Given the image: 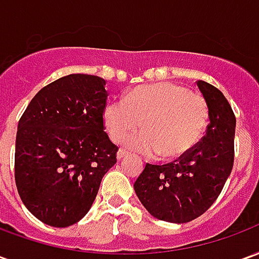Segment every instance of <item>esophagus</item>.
<instances>
[{"label": "esophagus", "mask_w": 259, "mask_h": 259, "mask_svg": "<svg viewBox=\"0 0 259 259\" xmlns=\"http://www.w3.org/2000/svg\"><path fill=\"white\" fill-rule=\"evenodd\" d=\"M126 155H127V151H124L123 148H120V150L118 151V154H116V158H118L119 161H120V159L126 157Z\"/></svg>", "instance_id": "34e87169"}]
</instances>
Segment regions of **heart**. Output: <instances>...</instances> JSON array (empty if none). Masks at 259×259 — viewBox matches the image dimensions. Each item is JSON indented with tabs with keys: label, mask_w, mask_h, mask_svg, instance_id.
I'll list each match as a JSON object with an SVG mask.
<instances>
[{
	"label": "heart",
	"mask_w": 259,
	"mask_h": 259,
	"mask_svg": "<svg viewBox=\"0 0 259 259\" xmlns=\"http://www.w3.org/2000/svg\"><path fill=\"white\" fill-rule=\"evenodd\" d=\"M209 109L205 98L187 87L162 81L136 87L123 101L108 102L102 120L111 140L120 143L143 123L144 133L129 136L123 144L148 157L179 159L204 135Z\"/></svg>",
	"instance_id": "heart-1"
}]
</instances>
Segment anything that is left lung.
Here are the masks:
<instances>
[{"label":"left lung","instance_id":"left-lung-1","mask_svg":"<svg viewBox=\"0 0 259 259\" xmlns=\"http://www.w3.org/2000/svg\"><path fill=\"white\" fill-rule=\"evenodd\" d=\"M209 109L205 136L187 155L165 165L147 163L135 182L136 194L157 219L190 222L217 201L232 172L236 116L217 87L197 81Z\"/></svg>","mask_w":259,"mask_h":259}]
</instances>
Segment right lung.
I'll list each match as a JSON object with an SVG mask.
<instances>
[{
	"mask_svg": "<svg viewBox=\"0 0 259 259\" xmlns=\"http://www.w3.org/2000/svg\"><path fill=\"white\" fill-rule=\"evenodd\" d=\"M107 81L68 74L33 97L18 123L15 182L26 208L42 223L66 228L96 200L118 147L104 132Z\"/></svg>",
	"mask_w": 259,
	"mask_h": 259,
	"instance_id": "right-lung-1",
	"label": "right lung"
}]
</instances>
